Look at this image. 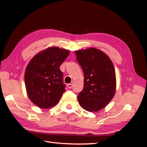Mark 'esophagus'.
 <instances>
[{"label":"esophagus","mask_w":147,"mask_h":147,"mask_svg":"<svg viewBox=\"0 0 147 147\" xmlns=\"http://www.w3.org/2000/svg\"><path fill=\"white\" fill-rule=\"evenodd\" d=\"M67 87L69 88H71L73 87V84H72V83H69V84H67Z\"/></svg>","instance_id":"esophagus-1"}]
</instances>
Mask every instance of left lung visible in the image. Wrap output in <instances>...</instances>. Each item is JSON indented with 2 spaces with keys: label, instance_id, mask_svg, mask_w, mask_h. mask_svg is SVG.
Wrapping results in <instances>:
<instances>
[{
  "label": "left lung",
  "instance_id": "8db88e82",
  "mask_svg": "<svg viewBox=\"0 0 147 147\" xmlns=\"http://www.w3.org/2000/svg\"><path fill=\"white\" fill-rule=\"evenodd\" d=\"M77 61L84 73V87L78 96L82 108L98 111L115 96V71L111 59L101 50L94 48L75 51Z\"/></svg>",
  "mask_w": 147,
  "mask_h": 147
}]
</instances>
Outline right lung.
Listing matches in <instances>:
<instances>
[{
  "instance_id": "obj_1",
  "label": "right lung",
  "mask_w": 147,
  "mask_h": 147,
  "mask_svg": "<svg viewBox=\"0 0 147 147\" xmlns=\"http://www.w3.org/2000/svg\"><path fill=\"white\" fill-rule=\"evenodd\" d=\"M70 51L53 47L37 53L25 69V83L30 100L40 108L55 106L65 91L60 66Z\"/></svg>"
}]
</instances>
